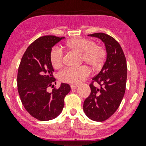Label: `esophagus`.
I'll return each instance as SVG.
<instances>
[{
	"instance_id": "34e87169",
	"label": "esophagus",
	"mask_w": 146,
	"mask_h": 146,
	"mask_svg": "<svg viewBox=\"0 0 146 146\" xmlns=\"http://www.w3.org/2000/svg\"><path fill=\"white\" fill-rule=\"evenodd\" d=\"M78 87V85H70V88H71L72 90L76 89Z\"/></svg>"
}]
</instances>
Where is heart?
<instances>
[{
	"label": "heart",
	"instance_id": "1",
	"mask_svg": "<svg viewBox=\"0 0 146 146\" xmlns=\"http://www.w3.org/2000/svg\"><path fill=\"white\" fill-rule=\"evenodd\" d=\"M65 46L70 51L80 54V63H85L92 69H99L103 66L107 57V51L102 45L95 44L92 39L84 37L73 38L65 43ZM64 54L60 48L54 47L50 53V61L54 68H59L64 64ZM90 75L87 66L67 68L58 75L61 82L79 84Z\"/></svg>",
	"mask_w": 146,
	"mask_h": 146
}]
</instances>
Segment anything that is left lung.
Here are the masks:
<instances>
[{
	"instance_id": "obj_1",
	"label": "left lung",
	"mask_w": 146,
	"mask_h": 146,
	"mask_svg": "<svg viewBox=\"0 0 146 146\" xmlns=\"http://www.w3.org/2000/svg\"><path fill=\"white\" fill-rule=\"evenodd\" d=\"M88 36L98 37L106 46L107 57L101 71L90 84L91 92L83 104L84 112L96 121L107 120L119 108L126 90L127 65L121 46L112 36L105 33ZM95 83L97 86H94Z\"/></svg>"
}]
</instances>
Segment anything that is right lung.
Returning <instances> with one entry per match:
<instances>
[{
    "label": "right lung",
    "instance_id": "obj_1",
    "mask_svg": "<svg viewBox=\"0 0 146 146\" xmlns=\"http://www.w3.org/2000/svg\"><path fill=\"white\" fill-rule=\"evenodd\" d=\"M64 37L54 35L41 36L32 42L22 57L17 72V90L23 106L29 114L39 121H48L58 116L64 106V98L70 91L68 84L61 83L52 92L54 86L51 48Z\"/></svg>",
    "mask_w": 146,
    "mask_h": 146
}]
</instances>
